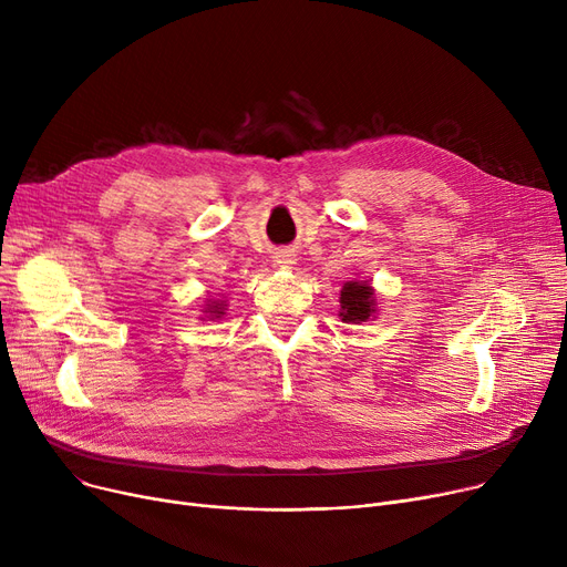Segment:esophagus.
<instances>
[{
    "label": "esophagus",
    "instance_id": "1",
    "mask_svg": "<svg viewBox=\"0 0 567 567\" xmlns=\"http://www.w3.org/2000/svg\"><path fill=\"white\" fill-rule=\"evenodd\" d=\"M296 264V259H293V255L291 252H278L276 255V266H282V268H291Z\"/></svg>",
    "mask_w": 567,
    "mask_h": 567
}]
</instances>
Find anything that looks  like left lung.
Here are the masks:
<instances>
[{"label": "left lung", "mask_w": 567, "mask_h": 567, "mask_svg": "<svg viewBox=\"0 0 567 567\" xmlns=\"http://www.w3.org/2000/svg\"><path fill=\"white\" fill-rule=\"evenodd\" d=\"M374 289L368 280H349L340 291V317L347 323L368 321L377 310Z\"/></svg>", "instance_id": "left-lung-1"}]
</instances>
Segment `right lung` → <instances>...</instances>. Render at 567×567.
Segmentation results:
<instances>
[{"label": "right lung", "mask_w": 567, "mask_h": 567, "mask_svg": "<svg viewBox=\"0 0 567 567\" xmlns=\"http://www.w3.org/2000/svg\"><path fill=\"white\" fill-rule=\"evenodd\" d=\"M204 312L208 315V319H218L220 315H225V301H212Z\"/></svg>", "instance_id": "1"}]
</instances>
